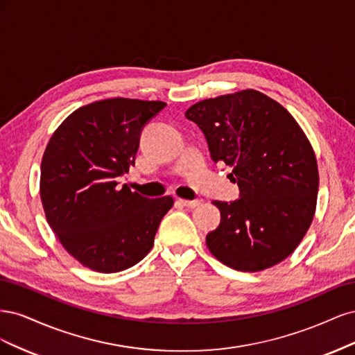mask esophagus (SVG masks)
Segmentation results:
<instances>
[{
    "instance_id": "esophagus-1",
    "label": "esophagus",
    "mask_w": 355,
    "mask_h": 355,
    "mask_svg": "<svg viewBox=\"0 0 355 355\" xmlns=\"http://www.w3.org/2000/svg\"><path fill=\"white\" fill-rule=\"evenodd\" d=\"M179 202L184 204V206L188 209H196L202 204L201 200H182V198H179Z\"/></svg>"
}]
</instances>
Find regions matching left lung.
Instances as JSON below:
<instances>
[{
  "label": "left lung",
  "instance_id": "8db88e82",
  "mask_svg": "<svg viewBox=\"0 0 355 355\" xmlns=\"http://www.w3.org/2000/svg\"><path fill=\"white\" fill-rule=\"evenodd\" d=\"M185 115L240 188L237 201H213L220 223L207 234L209 250L237 271L280 263L305 237L317 206V158L304 130L284 106L252 89L204 99Z\"/></svg>",
  "mask_w": 355,
  "mask_h": 355
}]
</instances>
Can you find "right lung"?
Masks as SVG:
<instances>
[{"mask_svg": "<svg viewBox=\"0 0 355 355\" xmlns=\"http://www.w3.org/2000/svg\"><path fill=\"white\" fill-rule=\"evenodd\" d=\"M161 101L114 98L81 106L53 133L41 161L40 194L47 222L81 265L111 274L141 262L170 196L146 198L118 187L135 166L144 125Z\"/></svg>", "mask_w": 355, "mask_h": 355, "instance_id": "obj_1", "label": "right lung"}]
</instances>
